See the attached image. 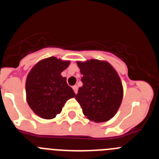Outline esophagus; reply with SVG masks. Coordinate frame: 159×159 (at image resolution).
Wrapping results in <instances>:
<instances>
[{
    "label": "esophagus",
    "instance_id": "1",
    "mask_svg": "<svg viewBox=\"0 0 159 159\" xmlns=\"http://www.w3.org/2000/svg\"><path fill=\"white\" fill-rule=\"evenodd\" d=\"M73 90H74V92H75V94H77V92H78V87L76 86V85H75V86H73Z\"/></svg>",
    "mask_w": 159,
    "mask_h": 159
}]
</instances>
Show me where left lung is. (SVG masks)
<instances>
[{"label": "left lung", "mask_w": 159, "mask_h": 159, "mask_svg": "<svg viewBox=\"0 0 159 159\" xmlns=\"http://www.w3.org/2000/svg\"><path fill=\"white\" fill-rule=\"evenodd\" d=\"M83 75V86L75 99L91 121L102 123L115 116L123 97L122 81L116 69L105 60L77 61Z\"/></svg>", "instance_id": "1"}]
</instances>
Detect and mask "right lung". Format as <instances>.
Wrapping results in <instances>:
<instances>
[{
    "mask_svg": "<svg viewBox=\"0 0 159 159\" xmlns=\"http://www.w3.org/2000/svg\"><path fill=\"white\" fill-rule=\"evenodd\" d=\"M70 64L68 60L51 57L36 63L28 74L25 91L28 104L36 115L52 119L62 111L65 102L75 94L61 72Z\"/></svg>",
    "mask_w": 159,
    "mask_h": 159,
    "instance_id": "obj_1",
    "label": "right lung"
}]
</instances>
